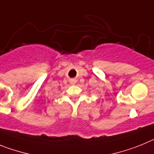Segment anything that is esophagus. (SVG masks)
I'll list each match as a JSON object with an SVG mask.
<instances>
[{
	"mask_svg": "<svg viewBox=\"0 0 154 154\" xmlns=\"http://www.w3.org/2000/svg\"><path fill=\"white\" fill-rule=\"evenodd\" d=\"M71 83H72V84H75V83H76V80H73V81H71Z\"/></svg>",
	"mask_w": 154,
	"mask_h": 154,
	"instance_id": "1",
	"label": "esophagus"
}]
</instances>
